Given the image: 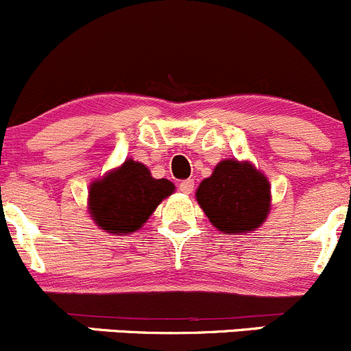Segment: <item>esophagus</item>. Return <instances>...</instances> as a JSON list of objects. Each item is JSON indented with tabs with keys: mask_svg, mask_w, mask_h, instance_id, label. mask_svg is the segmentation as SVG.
<instances>
[{
	"mask_svg": "<svg viewBox=\"0 0 351 351\" xmlns=\"http://www.w3.org/2000/svg\"><path fill=\"white\" fill-rule=\"evenodd\" d=\"M179 189L182 191L184 194H191L194 191V180L193 179L180 180V182H179Z\"/></svg>",
	"mask_w": 351,
	"mask_h": 351,
	"instance_id": "34e87169",
	"label": "esophagus"
}]
</instances>
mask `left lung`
I'll use <instances>...</instances> for the list:
<instances>
[{
	"instance_id": "1",
	"label": "left lung",
	"mask_w": 351,
	"mask_h": 351,
	"mask_svg": "<svg viewBox=\"0 0 351 351\" xmlns=\"http://www.w3.org/2000/svg\"><path fill=\"white\" fill-rule=\"evenodd\" d=\"M199 206L225 234L258 228L269 211V182L251 164L223 160L196 191Z\"/></svg>"
}]
</instances>
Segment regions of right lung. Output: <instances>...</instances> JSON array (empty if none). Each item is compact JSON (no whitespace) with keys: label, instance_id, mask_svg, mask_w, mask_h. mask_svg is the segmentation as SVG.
<instances>
[{"label":"right lung","instance_id":"right-lung-1","mask_svg":"<svg viewBox=\"0 0 351 351\" xmlns=\"http://www.w3.org/2000/svg\"><path fill=\"white\" fill-rule=\"evenodd\" d=\"M167 179H154L143 164L126 160L90 187V215L110 234H130L148 220L164 197L174 193Z\"/></svg>","mask_w":351,"mask_h":351}]
</instances>
